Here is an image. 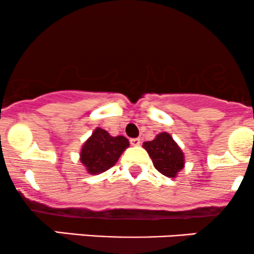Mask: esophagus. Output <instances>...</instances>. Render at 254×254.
Here are the masks:
<instances>
[{"label": "esophagus", "mask_w": 254, "mask_h": 254, "mask_svg": "<svg viewBox=\"0 0 254 254\" xmlns=\"http://www.w3.org/2000/svg\"><path fill=\"white\" fill-rule=\"evenodd\" d=\"M130 145H133V146H139V145H140V139L132 138L130 139Z\"/></svg>", "instance_id": "obj_1"}]
</instances>
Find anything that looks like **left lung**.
I'll return each instance as SVG.
<instances>
[{"mask_svg": "<svg viewBox=\"0 0 254 254\" xmlns=\"http://www.w3.org/2000/svg\"><path fill=\"white\" fill-rule=\"evenodd\" d=\"M142 147L147 151L156 169L164 176L175 178L184 169L185 155L169 133H159L153 140L145 141Z\"/></svg>", "mask_w": 254, "mask_h": 254, "instance_id": "1", "label": "left lung"}]
</instances>
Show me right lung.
<instances>
[{
  "instance_id": "right-lung-1",
  "label": "right lung",
  "mask_w": 254,
  "mask_h": 254,
  "mask_svg": "<svg viewBox=\"0 0 254 254\" xmlns=\"http://www.w3.org/2000/svg\"><path fill=\"white\" fill-rule=\"evenodd\" d=\"M128 146L129 141L127 138L112 136L107 130L97 127L82 145L80 162L89 174L97 175L114 167Z\"/></svg>"
}]
</instances>
